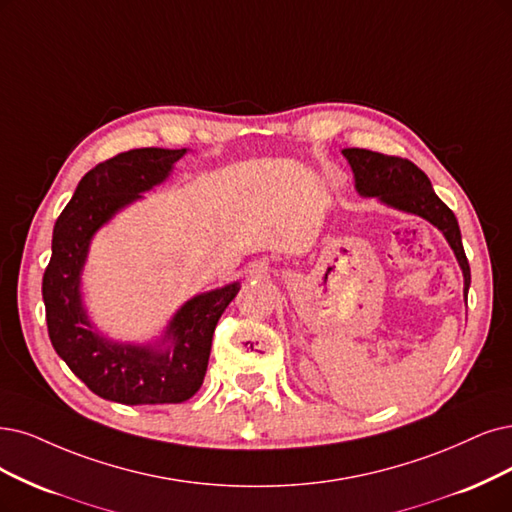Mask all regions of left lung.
<instances>
[{"instance_id":"1","label":"left lung","mask_w":512,"mask_h":512,"mask_svg":"<svg viewBox=\"0 0 512 512\" xmlns=\"http://www.w3.org/2000/svg\"><path fill=\"white\" fill-rule=\"evenodd\" d=\"M342 154L352 166L358 194L367 198H380L384 204L396 208V211L418 215L430 221L434 227H439L462 268L466 297L470 287V266L462 246L460 225L451 208L434 194L424 170L405 158L386 156L380 154V151L348 147Z\"/></svg>"}]
</instances>
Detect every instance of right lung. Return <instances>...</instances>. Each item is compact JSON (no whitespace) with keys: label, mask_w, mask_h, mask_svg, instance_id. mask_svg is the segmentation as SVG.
<instances>
[{"label":"right lung","mask_w":512,"mask_h":512,"mask_svg":"<svg viewBox=\"0 0 512 512\" xmlns=\"http://www.w3.org/2000/svg\"><path fill=\"white\" fill-rule=\"evenodd\" d=\"M185 154L187 149L143 147L97 164L54 223L52 257L42 280L50 342L94 394L113 403L192 399L204 380L217 320L240 291L232 282L185 301L156 346L111 342L90 325L80 282L92 236L124 206L160 185Z\"/></svg>","instance_id":"add662e5"}]
</instances>
